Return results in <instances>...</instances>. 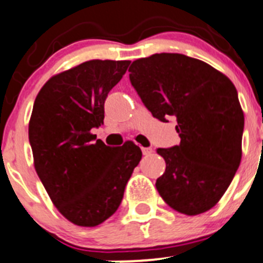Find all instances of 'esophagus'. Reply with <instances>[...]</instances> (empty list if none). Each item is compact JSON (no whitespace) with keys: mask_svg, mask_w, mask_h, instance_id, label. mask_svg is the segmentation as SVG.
Returning a JSON list of instances; mask_svg holds the SVG:
<instances>
[{"mask_svg":"<svg viewBox=\"0 0 263 263\" xmlns=\"http://www.w3.org/2000/svg\"><path fill=\"white\" fill-rule=\"evenodd\" d=\"M151 153H153V148L151 147H142V154H143L144 156L151 155Z\"/></svg>","mask_w":263,"mask_h":263,"instance_id":"esophagus-1","label":"esophagus"}]
</instances>
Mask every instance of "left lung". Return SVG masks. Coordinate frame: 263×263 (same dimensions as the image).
Wrapping results in <instances>:
<instances>
[{"label": "left lung", "instance_id": "obj_1", "mask_svg": "<svg viewBox=\"0 0 263 263\" xmlns=\"http://www.w3.org/2000/svg\"><path fill=\"white\" fill-rule=\"evenodd\" d=\"M130 82L154 117L177 120L181 142L158 148L165 172L156 189L165 203L185 215L213 209L241 161L244 112L235 84L201 60L156 53L133 61Z\"/></svg>", "mask_w": 263, "mask_h": 263}]
</instances>
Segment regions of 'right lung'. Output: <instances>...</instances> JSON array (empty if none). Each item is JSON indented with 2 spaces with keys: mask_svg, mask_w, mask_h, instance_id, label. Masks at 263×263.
<instances>
[{
  "mask_svg": "<svg viewBox=\"0 0 263 263\" xmlns=\"http://www.w3.org/2000/svg\"><path fill=\"white\" fill-rule=\"evenodd\" d=\"M129 65H77L48 79L33 103L28 139L36 173L57 210L79 227H96L116 213L142 158L133 142L109 147L91 133L103 125L105 99Z\"/></svg>",
  "mask_w": 263,
  "mask_h": 263,
  "instance_id": "right-lung-1",
  "label": "right lung"
}]
</instances>
